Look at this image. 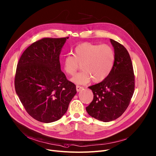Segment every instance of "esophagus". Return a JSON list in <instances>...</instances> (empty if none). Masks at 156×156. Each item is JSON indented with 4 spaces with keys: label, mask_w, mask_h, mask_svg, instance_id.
<instances>
[{
    "label": "esophagus",
    "mask_w": 156,
    "mask_h": 156,
    "mask_svg": "<svg viewBox=\"0 0 156 156\" xmlns=\"http://www.w3.org/2000/svg\"><path fill=\"white\" fill-rule=\"evenodd\" d=\"M83 89V87H80L79 85H76V91L78 92V91H80L81 90H82Z\"/></svg>",
    "instance_id": "obj_1"
}]
</instances>
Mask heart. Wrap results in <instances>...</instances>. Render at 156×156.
<instances>
[{
	"mask_svg": "<svg viewBox=\"0 0 156 156\" xmlns=\"http://www.w3.org/2000/svg\"><path fill=\"white\" fill-rule=\"evenodd\" d=\"M115 60V51L110 46L85 43L75 47L73 56H65L62 64L65 72L70 76L74 75L81 65L83 71L71 81L78 85H83L91 79L95 83L104 80L112 71Z\"/></svg>",
	"mask_w": 156,
	"mask_h": 156,
	"instance_id": "1",
	"label": "heart"
}]
</instances>
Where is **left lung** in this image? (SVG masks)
I'll return each mask as SVG.
<instances>
[{
  "mask_svg": "<svg viewBox=\"0 0 156 156\" xmlns=\"http://www.w3.org/2000/svg\"><path fill=\"white\" fill-rule=\"evenodd\" d=\"M115 60L110 75L98 84L89 87L93 99L86 107L89 115L108 122L120 117L127 108L135 89V76L129 52L122 44L110 39Z\"/></svg>",
  "mask_w": 156,
  "mask_h": 156,
  "instance_id": "1",
  "label": "left lung"
}]
</instances>
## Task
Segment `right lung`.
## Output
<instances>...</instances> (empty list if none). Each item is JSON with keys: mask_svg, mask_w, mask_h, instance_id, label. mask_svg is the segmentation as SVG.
<instances>
[{"mask_svg": "<svg viewBox=\"0 0 156 156\" xmlns=\"http://www.w3.org/2000/svg\"><path fill=\"white\" fill-rule=\"evenodd\" d=\"M69 37H45L30 45L20 56L15 90L29 115L44 123L55 122L66 112L76 85L61 70L59 55Z\"/></svg>", "mask_w": 156, "mask_h": 156, "instance_id": "add662e5", "label": "right lung"}]
</instances>
